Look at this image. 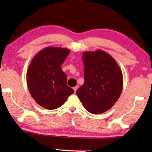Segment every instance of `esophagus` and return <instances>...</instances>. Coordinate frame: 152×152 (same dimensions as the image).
<instances>
[{"label": "esophagus", "mask_w": 152, "mask_h": 152, "mask_svg": "<svg viewBox=\"0 0 152 152\" xmlns=\"http://www.w3.org/2000/svg\"><path fill=\"white\" fill-rule=\"evenodd\" d=\"M78 86H75L74 87V88H73V90H74V91H75V93L76 92V91H77V89L78 88Z\"/></svg>", "instance_id": "obj_1"}]
</instances>
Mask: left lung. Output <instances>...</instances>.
<instances>
[{
  "label": "left lung",
  "instance_id": "left-lung-1",
  "mask_svg": "<svg viewBox=\"0 0 152 152\" xmlns=\"http://www.w3.org/2000/svg\"><path fill=\"white\" fill-rule=\"evenodd\" d=\"M84 83L76 91L87 111L104 113L119 98L123 88V76L117 62L102 50L82 54Z\"/></svg>",
  "mask_w": 152,
  "mask_h": 152
}]
</instances>
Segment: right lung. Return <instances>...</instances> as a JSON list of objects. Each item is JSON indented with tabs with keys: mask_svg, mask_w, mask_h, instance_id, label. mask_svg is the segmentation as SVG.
Listing matches in <instances>:
<instances>
[{
	"mask_svg": "<svg viewBox=\"0 0 152 152\" xmlns=\"http://www.w3.org/2000/svg\"><path fill=\"white\" fill-rule=\"evenodd\" d=\"M70 52L67 48L46 47L29 65L26 77L28 90L36 102L45 109H57L74 93L66 84L67 76L61 68Z\"/></svg>",
	"mask_w": 152,
	"mask_h": 152,
	"instance_id": "add662e5",
	"label": "right lung"
}]
</instances>
